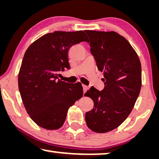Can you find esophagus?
<instances>
[{
    "label": "esophagus",
    "instance_id": "obj_1",
    "mask_svg": "<svg viewBox=\"0 0 159 159\" xmlns=\"http://www.w3.org/2000/svg\"><path fill=\"white\" fill-rule=\"evenodd\" d=\"M83 89H84V92L85 93L87 91L88 89H89V86H87V85H83Z\"/></svg>",
    "mask_w": 159,
    "mask_h": 159
}]
</instances>
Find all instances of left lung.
<instances>
[{
    "mask_svg": "<svg viewBox=\"0 0 159 159\" xmlns=\"http://www.w3.org/2000/svg\"><path fill=\"white\" fill-rule=\"evenodd\" d=\"M85 32L105 81L102 91L92 86L85 93L94 102L85 119L93 132L105 133L119 127L132 112L142 87V66L129 42L117 32Z\"/></svg>",
    "mask_w": 159,
    "mask_h": 159,
    "instance_id": "1",
    "label": "left lung"
}]
</instances>
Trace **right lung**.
Segmentation results:
<instances>
[{
  "instance_id": "obj_1",
  "label": "right lung",
  "mask_w": 159,
  "mask_h": 159,
  "mask_svg": "<svg viewBox=\"0 0 159 159\" xmlns=\"http://www.w3.org/2000/svg\"><path fill=\"white\" fill-rule=\"evenodd\" d=\"M89 42L84 31H55L32 43L25 53L18 87L27 112L44 129L61 127L69 107L84 95L80 82L70 84L58 79L70 68L68 52L73 45Z\"/></svg>"
}]
</instances>
